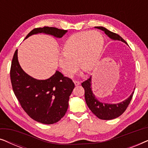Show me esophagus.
<instances>
[{
	"instance_id": "1",
	"label": "esophagus",
	"mask_w": 148,
	"mask_h": 148,
	"mask_svg": "<svg viewBox=\"0 0 148 148\" xmlns=\"http://www.w3.org/2000/svg\"><path fill=\"white\" fill-rule=\"evenodd\" d=\"M74 84H75V85L76 86H79V85L80 84V83L79 82H77V81H74Z\"/></svg>"
}]
</instances>
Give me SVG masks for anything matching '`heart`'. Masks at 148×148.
Instances as JSON below:
<instances>
[{
	"mask_svg": "<svg viewBox=\"0 0 148 148\" xmlns=\"http://www.w3.org/2000/svg\"><path fill=\"white\" fill-rule=\"evenodd\" d=\"M104 38L97 31L82 32L73 34L66 40L63 51L58 56V64L66 77H73L80 67L91 71L100 59Z\"/></svg>",
	"mask_w": 148,
	"mask_h": 148,
	"instance_id": "b5f03b06",
	"label": "heart"
}]
</instances>
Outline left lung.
<instances>
[{
	"label": "left lung",
	"instance_id": "obj_1",
	"mask_svg": "<svg viewBox=\"0 0 148 148\" xmlns=\"http://www.w3.org/2000/svg\"><path fill=\"white\" fill-rule=\"evenodd\" d=\"M95 27L104 32V33L110 39L119 40V41H121L127 44V42L120 36L109 31L106 28L101 27V26ZM82 86L84 88L85 99H86V104L89 108L98 118L102 120H111V119H116L121 116L126 110L132 99L133 95L134 94V92H133L128 98L118 104H108V103L100 102L93 94L92 90V76L83 82Z\"/></svg>",
	"mask_w": 148,
	"mask_h": 148
}]
</instances>
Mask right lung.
<instances>
[{
    "label": "right lung",
    "mask_w": 148,
    "mask_h": 148,
    "mask_svg": "<svg viewBox=\"0 0 148 148\" xmlns=\"http://www.w3.org/2000/svg\"><path fill=\"white\" fill-rule=\"evenodd\" d=\"M67 30L52 27L35 28L25 39L34 34L43 33L60 38ZM14 94L25 112L34 121L43 124L57 123L64 116L69 96L75 88L70 78L56 71L45 80L36 79L27 75L18 61L17 50L14 54L10 71Z\"/></svg>",
    "instance_id": "add662e5"
}]
</instances>
